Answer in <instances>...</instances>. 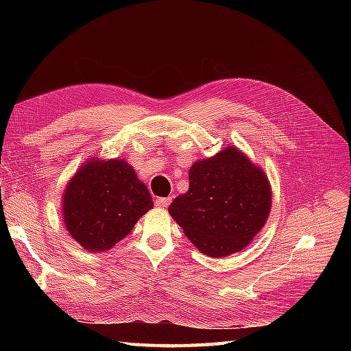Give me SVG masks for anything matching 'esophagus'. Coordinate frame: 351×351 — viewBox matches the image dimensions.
I'll list each match as a JSON object with an SVG mask.
<instances>
[{"label":"esophagus","instance_id":"esophagus-1","mask_svg":"<svg viewBox=\"0 0 351 351\" xmlns=\"http://www.w3.org/2000/svg\"><path fill=\"white\" fill-rule=\"evenodd\" d=\"M171 202V197H158L155 200V205L160 206V208H167Z\"/></svg>","mask_w":351,"mask_h":351}]
</instances>
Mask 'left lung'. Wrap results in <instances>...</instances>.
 <instances>
[{
  "label": "left lung",
  "mask_w": 351,
  "mask_h": 351,
  "mask_svg": "<svg viewBox=\"0 0 351 351\" xmlns=\"http://www.w3.org/2000/svg\"><path fill=\"white\" fill-rule=\"evenodd\" d=\"M189 191L169 214L189 240L210 258L241 252L265 226L271 185L265 171L235 145L190 167Z\"/></svg>",
  "instance_id": "8db88e82"
}]
</instances>
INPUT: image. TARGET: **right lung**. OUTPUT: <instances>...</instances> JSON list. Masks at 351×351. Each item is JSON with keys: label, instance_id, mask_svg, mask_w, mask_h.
<instances>
[{"label": "right lung", "instance_id": "1", "mask_svg": "<svg viewBox=\"0 0 351 351\" xmlns=\"http://www.w3.org/2000/svg\"><path fill=\"white\" fill-rule=\"evenodd\" d=\"M152 208L147 187L125 158L92 156L66 184L62 197L66 230L92 253L114 247Z\"/></svg>", "mask_w": 351, "mask_h": 351}]
</instances>
